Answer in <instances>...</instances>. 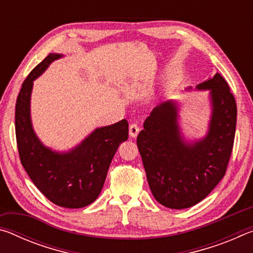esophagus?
<instances>
[{
  "label": "esophagus",
  "mask_w": 253,
  "mask_h": 253,
  "mask_svg": "<svg viewBox=\"0 0 253 253\" xmlns=\"http://www.w3.org/2000/svg\"><path fill=\"white\" fill-rule=\"evenodd\" d=\"M139 132V126L137 125V124H131V125L129 126V135L131 137H137V135H138Z\"/></svg>",
  "instance_id": "1"
}]
</instances>
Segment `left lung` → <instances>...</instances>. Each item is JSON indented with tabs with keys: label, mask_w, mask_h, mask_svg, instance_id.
<instances>
[{
	"label": "left lung",
	"mask_w": 253,
	"mask_h": 253,
	"mask_svg": "<svg viewBox=\"0 0 253 253\" xmlns=\"http://www.w3.org/2000/svg\"><path fill=\"white\" fill-rule=\"evenodd\" d=\"M198 88L211 90L213 105L204 139L192 145L183 142L172 101L153 109L137 137L148 185L166 208H191L207 198L224 176L232 154L237 104L228 83L216 74Z\"/></svg>",
	"instance_id": "1"
}]
</instances>
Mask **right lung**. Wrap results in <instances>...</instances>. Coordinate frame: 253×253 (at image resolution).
Returning <instances> with one entry per match:
<instances>
[{
	"instance_id": "obj_1",
	"label": "right lung",
	"mask_w": 253,
	"mask_h": 253,
	"mask_svg": "<svg viewBox=\"0 0 253 253\" xmlns=\"http://www.w3.org/2000/svg\"><path fill=\"white\" fill-rule=\"evenodd\" d=\"M60 57L50 53L23 81L15 105V136L21 164L34 185L59 207L78 209L99 195L115 153L128 138V123L123 119L98 128L70 153L57 154L45 148L32 129L30 95L33 80Z\"/></svg>"
}]
</instances>
